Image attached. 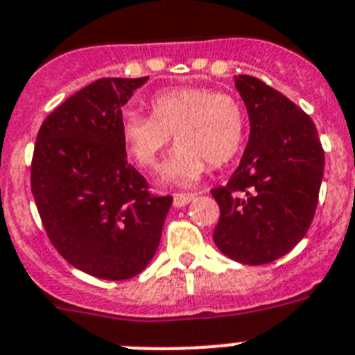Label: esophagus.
<instances>
[{
	"mask_svg": "<svg viewBox=\"0 0 355 355\" xmlns=\"http://www.w3.org/2000/svg\"><path fill=\"white\" fill-rule=\"evenodd\" d=\"M193 200H194V194H175L173 205L177 207V209H180V207H185L187 203H191Z\"/></svg>",
	"mask_w": 355,
	"mask_h": 355,
	"instance_id": "obj_1",
	"label": "esophagus"
}]
</instances>
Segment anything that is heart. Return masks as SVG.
Instances as JSON below:
<instances>
[{
	"label": "heart",
	"instance_id": "obj_1",
	"mask_svg": "<svg viewBox=\"0 0 355 355\" xmlns=\"http://www.w3.org/2000/svg\"><path fill=\"white\" fill-rule=\"evenodd\" d=\"M152 116L125 113L120 123L127 154L139 168L154 170L175 134L177 150L162 170L166 182L193 185L207 164L221 166L237 154L244 138V113L235 97L201 86L159 92Z\"/></svg>",
	"mask_w": 355,
	"mask_h": 355
}]
</instances>
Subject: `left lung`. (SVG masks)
I'll use <instances>...</instances> for the list:
<instances>
[{
	"label": "left lung",
	"mask_w": 355,
	"mask_h": 355,
	"mask_svg": "<svg viewBox=\"0 0 355 355\" xmlns=\"http://www.w3.org/2000/svg\"><path fill=\"white\" fill-rule=\"evenodd\" d=\"M249 116V141L225 187L212 189L221 217L214 242L241 263L263 265L308 232L324 177V150L311 118L253 76H235Z\"/></svg>",
	"instance_id": "1"
}]
</instances>
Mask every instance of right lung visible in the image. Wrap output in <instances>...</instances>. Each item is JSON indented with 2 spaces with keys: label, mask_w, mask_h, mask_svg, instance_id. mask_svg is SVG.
Returning a JSON list of instances; mask_svg holds the SVG:
<instances>
[{
  "label": "right lung",
  "mask_w": 355,
  "mask_h": 355,
  "mask_svg": "<svg viewBox=\"0 0 355 355\" xmlns=\"http://www.w3.org/2000/svg\"><path fill=\"white\" fill-rule=\"evenodd\" d=\"M148 78H102L44 120L31 193L60 254L98 279L134 277L152 261L171 196H152L127 162L122 106Z\"/></svg>",
  "instance_id": "obj_1"
}]
</instances>
